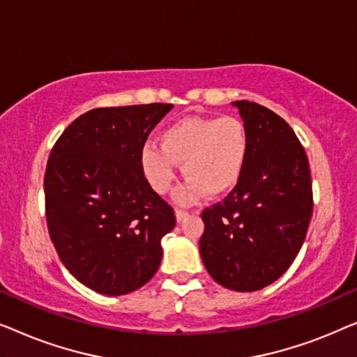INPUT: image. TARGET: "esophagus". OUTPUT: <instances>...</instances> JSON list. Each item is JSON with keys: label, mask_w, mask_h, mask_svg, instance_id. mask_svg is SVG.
<instances>
[{"label": "esophagus", "mask_w": 357, "mask_h": 357, "mask_svg": "<svg viewBox=\"0 0 357 357\" xmlns=\"http://www.w3.org/2000/svg\"><path fill=\"white\" fill-rule=\"evenodd\" d=\"M188 217H189V212H185V210H176V222L178 223L184 222Z\"/></svg>", "instance_id": "esophagus-1"}]
</instances>
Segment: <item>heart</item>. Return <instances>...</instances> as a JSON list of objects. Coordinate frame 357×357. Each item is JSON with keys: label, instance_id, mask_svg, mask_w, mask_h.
<instances>
[{"label": "heart", "instance_id": "b5f03b06", "mask_svg": "<svg viewBox=\"0 0 357 357\" xmlns=\"http://www.w3.org/2000/svg\"><path fill=\"white\" fill-rule=\"evenodd\" d=\"M250 152L248 126L238 116H185L160 134V145L140 150V168L157 194L172 190L183 165L185 184L176 192L179 204H192L205 192L227 194L243 178Z\"/></svg>", "mask_w": 357, "mask_h": 357}]
</instances>
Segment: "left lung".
<instances>
[{"instance_id": "8db88e82", "label": "left lung", "mask_w": 357, "mask_h": 357, "mask_svg": "<svg viewBox=\"0 0 357 357\" xmlns=\"http://www.w3.org/2000/svg\"><path fill=\"white\" fill-rule=\"evenodd\" d=\"M250 135L238 185L202 212L199 249L218 284L257 291L277 281L301 250L312 217L305 150L283 118L262 105L233 102Z\"/></svg>"}]
</instances>
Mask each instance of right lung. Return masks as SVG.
Listing matches in <instances>:
<instances>
[{
	"label": "right lung",
	"mask_w": 357,
	"mask_h": 357,
	"mask_svg": "<svg viewBox=\"0 0 357 357\" xmlns=\"http://www.w3.org/2000/svg\"><path fill=\"white\" fill-rule=\"evenodd\" d=\"M172 103L95 108L64 129L45 172L54 249L73 277L107 296L139 289L157 273L162 238L176 225L145 179L140 150Z\"/></svg>",
	"instance_id": "obj_1"
}]
</instances>
